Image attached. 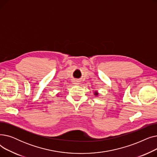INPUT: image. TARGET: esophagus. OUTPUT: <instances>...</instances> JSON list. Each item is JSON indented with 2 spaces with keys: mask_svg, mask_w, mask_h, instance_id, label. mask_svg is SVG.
I'll list each match as a JSON object with an SVG mask.
<instances>
[{
  "mask_svg": "<svg viewBox=\"0 0 157 157\" xmlns=\"http://www.w3.org/2000/svg\"><path fill=\"white\" fill-rule=\"evenodd\" d=\"M77 82H78V81H75V83H74V84H79V83H77Z\"/></svg>",
  "mask_w": 157,
  "mask_h": 157,
  "instance_id": "34e87169",
  "label": "esophagus"
}]
</instances>
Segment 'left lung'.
Here are the masks:
<instances>
[{
	"instance_id": "1",
	"label": "left lung",
	"mask_w": 157,
	"mask_h": 157,
	"mask_svg": "<svg viewBox=\"0 0 157 157\" xmlns=\"http://www.w3.org/2000/svg\"><path fill=\"white\" fill-rule=\"evenodd\" d=\"M94 94H95V95H98V93L97 92H95Z\"/></svg>"
}]
</instances>
